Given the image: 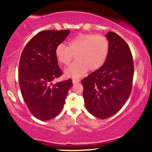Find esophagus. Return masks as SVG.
Returning <instances> with one entry per match:
<instances>
[{
    "label": "esophagus",
    "mask_w": 152,
    "mask_h": 152,
    "mask_svg": "<svg viewBox=\"0 0 152 152\" xmlns=\"http://www.w3.org/2000/svg\"><path fill=\"white\" fill-rule=\"evenodd\" d=\"M79 81H80V80L79 79H76V78H74V79L72 80V82H73V83H74V84H75V83H78Z\"/></svg>",
    "instance_id": "1"
}]
</instances>
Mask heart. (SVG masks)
<instances>
[{
    "instance_id": "heart-1",
    "label": "heart",
    "mask_w": 152,
    "mask_h": 152,
    "mask_svg": "<svg viewBox=\"0 0 152 152\" xmlns=\"http://www.w3.org/2000/svg\"><path fill=\"white\" fill-rule=\"evenodd\" d=\"M109 51L108 39L102 35L78 34L67 43H61L55 50V55L61 64L67 66L73 57L76 61L64 71L65 76L79 78L88 71H95L106 61Z\"/></svg>"
}]
</instances>
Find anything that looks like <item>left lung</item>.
<instances>
[{
    "instance_id": "left-lung-1",
    "label": "left lung",
    "mask_w": 152,
    "mask_h": 152,
    "mask_svg": "<svg viewBox=\"0 0 152 152\" xmlns=\"http://www.w3.org/2000/svg\"><path fill=\"white\" fill-rule=\"evenodd\" d=\"M109 51L100 69L83 78V96L87 111L99 118L118 112L132 91L134 64L130 48L114 32H108Z\"/></svg>"
}]
</instances>
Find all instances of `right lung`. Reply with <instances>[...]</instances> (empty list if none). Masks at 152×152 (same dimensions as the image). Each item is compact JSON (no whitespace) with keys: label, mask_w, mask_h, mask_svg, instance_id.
I'll use <instances>...</instances> for the list:
<instances>
[{"label":"right lung","mask_w":152,"mask_h":152,"mask_svg":"<svg viewBox=\"0 0 152 152\" xmlns=\"http://www.w3.org/2000/svg\"><path fill=\"white\" fill-rule=\"evenodd\" d=\"M70 31H43L27 43L20 59L18 80L23 98L36 118L47 121L61 112L72 81H52L62 74L55 55Z\"/></svg>","instance_id":"right-lung-1"}]
</instances>
